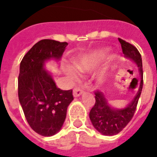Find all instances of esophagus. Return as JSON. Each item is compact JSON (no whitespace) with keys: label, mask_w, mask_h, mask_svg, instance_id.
<instances>
[{"label":"esophagus","mask_w":157,"mask_h":157,"mask_svg":"<svg viewBox=\"0 0 157 157\" xmlns=\"http://www.w3.org/2000/svg\"><path fill=\"white\" fill-rule=\"evenodd\" d=\"M84 93L83 90H81L80 87H75L73 90V96L74 97H79Z\"/></svg>","instance_id":"esophagus-1"}]
</instances>
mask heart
<instances>
[{
	"label": "heart",
	"instance_id": "b5f03b06",
	"mask_svg": "<svg viewBox=\"0 0 157 157\" xmlns=\"http://www.w3.org/2000/svg\"><path fill=\"white\" fill-rule=\"evenodd\" d=\"M107 51V49H99V50H93L90 53L81 56L80 59H77V61L75 63L76 68L82 72H89L93 71L94 69H95L103 62ZM67 73L72 79H76L78 77V74L76 70L71 67H68L67 68ZM106 76H107V72L106 71H103L97 76V80L100 83L103 82L106 79Z\"/></svg>",
	"mask_w": 157,
	"mask_h": 157
}]
</instances>
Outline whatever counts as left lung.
Masks as SVG:
<instances>
[{"instance_id":"8db88e82","label":"left lung","mask_w":157,"mask_h":157,"mask_svg":"<svg viewBox=\"0 0 157 157\" xmlns=\"http://www.w3.org/2000/svg\"><path fill=\"white\" fill-rule=\"evenodd\" d=\"M121 45L124 57L136 64L139 69L140 82L138 90L134 98L123 108H115L111 106L103 92L96 91L95 104L90 112V119L93 126L100 134L112 136L121 131L134 117L139 97L141 95L144 85V72L142 57L137 48L122 39H118ZM135 79V78H134Z\"/></svg>"}]
</instances>
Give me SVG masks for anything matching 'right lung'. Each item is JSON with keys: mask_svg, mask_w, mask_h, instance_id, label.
<instances>
[{"mask_svg": "<svg viewBox=\"0 0 157 157\" xmlns=\"http://www.w3.org/2000/svg\"><path fill=\"white\" fill-rule=\"evenodd\" d=\"M67 42L45 39L38 41L20 63L18 81V99L27 121L38 134L53 136L61 129L67 109L73 100L72 90L57 87L45 62L59 61Z\"/></svg>", "mask_w": 157, "mask_h": 157, "instance_id": "obj_1", "label": "right lung"}]
</instances>
